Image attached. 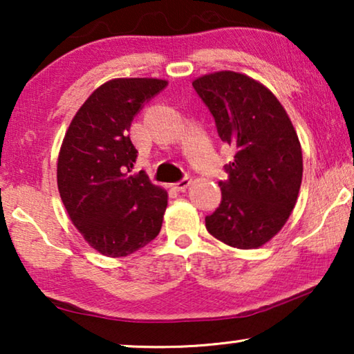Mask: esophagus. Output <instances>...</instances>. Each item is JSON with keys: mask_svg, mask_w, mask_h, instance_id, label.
Returning <instances> with one entry per match:
<instances>
[{"mask_svg": "<svg viewBox=\"0 0 354 354\" xmlns=\"http://www.w3.org/2000/svg\"><path fill=\"white\" fill-rule=\"evenodd\" d=\"M190 183H192V180L190 178H182V180H178L177 183H174V188H176L177 192H185L188 187H190Z\"/></svg>", "mask_w": 354, "mask_h": 354, "instance_id": "1", "label": "esophagus"}]
</instances>
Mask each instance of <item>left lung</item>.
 Listing matches in <instances>:
<instances>
[{
	"label": "left lung",
	"instance_id": "left-lung-1",
	"mask_svg": "<svg viewBox=\"0 0 354 354\" xmlns=\"http://www.w3.org/2000/svg\"><path fill=\"white\" fill-rule=\"evenodd\" d=\"M193 88L216 120L222 142L235 149L219 182L222 201L206 229L240 250L263 246L292 214L303 177L298 135L270 90L239 72L198 77Z\"/></svg>",
	"mask_w": 354,
	"mask_h": 354
}]
</instances>
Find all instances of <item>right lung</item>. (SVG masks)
<instances>
[{"label": "right lung", "mask_w": 354, "mask_h": 354, "mask_svg": "<svg viewBox=\"0 0 354 354\" xmlns=\"http://www.w3.org/2000/svg\"><path fill=\"white\" fill-rule=\"evenodd\" d=\"M167 86L161 79H114L80 106L62 140L57 188L72 224L109 258L129 256L154 240L167 192L143 171L132 174L137 149L130 125L145 103Z\"/></svg>", "instance_id": "add662e5"}]
</instances>
